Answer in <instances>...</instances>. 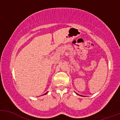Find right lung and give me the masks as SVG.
Wrapping results in <instances>:
<instances>
[{
    "mask_svg": "<svg viewBox=\"0 0 120 120\" xmlns=\"http://www.w3.org/2000/svg\"><path fill=\"white\" fill-rule=\"evenodd\" d=\"M47 94V92H46V93L45 94Z\"/></svg>",
    "mask_w": 120,
    "mask_h": 120,
    "instance_id": "obj_1",
    "label": "right lung"
}]
</instances>
